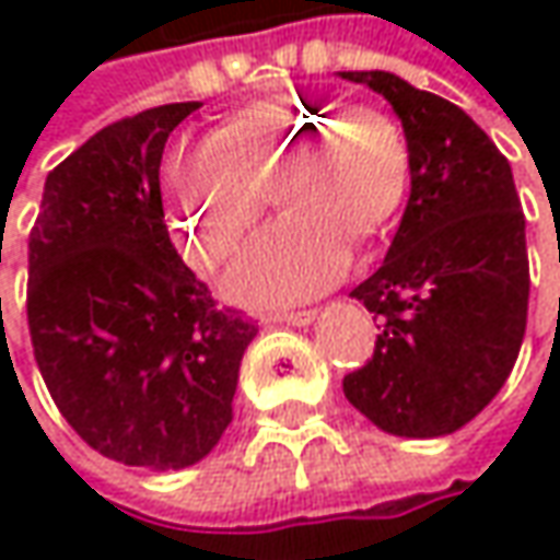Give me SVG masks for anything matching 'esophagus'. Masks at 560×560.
<instances>
[{"label":"esophagus","mask_w":560,"mask_h":560,"mask_svg":"<svg viewBox=\"0 0 560 560\" xmlns=\"http://www.w3.org/2000/svg\"><path fill=\"white\" fill-rule=\"evenodd\" d=\"M314 317H317V311H289V314H271V317H265V324L307 326Z\"/></svg>","instance_id":"1"}]
</instances>
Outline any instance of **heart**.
Masks as SVG:
<instances>
[{"instance_id":"obj_1","label":"heart","mask_w":560,"mask_h":560,"mask_svg":"<svg viewBox=\"0 0 560 560\" xmlns=\"http://www.w3.org/2000/svg\"><path fill=\"white\" fill-rule=\"evenodd\" d=\"M166 178L172 234L202 271L234 255L271 194L283 215L236 258L228 292L246 305H287L332 287L348 243L392 224L410 190V144L378 107L265 101L221 122L194 153L172 156Z\"/></svg>"}]
</instances>
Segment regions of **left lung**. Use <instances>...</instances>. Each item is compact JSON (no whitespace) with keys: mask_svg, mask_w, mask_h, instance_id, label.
Masks as SVG:
<instances>
[{"mask_svg":"<svg viewBox=\"0 0 560 560\" xmlns=\"http://www.w3.org/2000/svg\"><path fill=\"white\" fill-rule=\"evenodd\" d=\"M392 104L410 144V200L388 255L351 299L378 317L373 360L341 388L397 438H444L515 366L530 299L524 212L509 160L446 97L385 70H345Z\"/></svg>","mask_w":560,"mask_h":560,"instance_id":"obj_1","label":"left lung"}]
</instances>
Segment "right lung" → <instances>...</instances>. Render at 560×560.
I'll return each instance as SVG.
<instances>
[{
    "label": "right lung",
    "mask_w": 560,
    "mask_h": 560,
    "mask_svg": "<svg viewBox=\"0 0 560 560\" xmlns=\"http://www.w3.org/2000/svg\"><path fill=\"white\" fill-rule=\"evenodd\" d=\"M197 107L163 104L92 135L48 172L30 231L26 324L48 392L92 450L153 471L212 453L258 332L215 307L168 240L160 163Z\"/></svg>",
    "instance_id": "right-lung-1"
}]
</instances>
